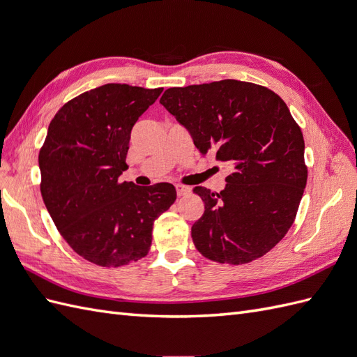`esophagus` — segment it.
<instances>
[{
    "mask_svg": "<svg viewBox=\"0 0 357 357\" xmlns=\"http://www.w3.org/2000/svg\"><path fill=\"white\" fill-rule=\"evenodd\" d=\"M176 190H177V195L178 197L186 195V193L190 192V189L188 186H183V185H176Z\"/></svg>",
    "mask_w": 357,
    "mask_h": 357,
    "instance_id": "34e87169",
    "label": "esophagus"
}]
</instances>
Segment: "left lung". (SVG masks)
Segmentation results:
<instances>
[{
    "label": "left lung",
    "mask_w": 357,
    "mask_h": 357,
    "mask_svg": "<svg viewBox=\"0 0 357 357\" xmlns=\"http://www.w3.org/2000/svg\"><path fill=\"white\" fill-rule=\"evenodd\" d=\"M160 104L202 155L232 167L225 190L193 188L205 207L192 226L198 252L232 265L268 253L290 229L307 185L304 137L286 102L264 86L228 79L169 88Z\"/></svg>",
    "instance_id": "obj_1"
}]
</instances>
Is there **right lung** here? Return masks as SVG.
Returning <instances> with one entry per match:
<instances>
[{"instance_id": "right-lung-1", "label": "right lung", "mask_w": 357, "mask_h": 357, "mask_svg": "<svg viewBox=\"0 0 357 357\" xmlns=\"http://www.w3.org/2000/svg\"><path fill=\"white\" fill-rule=\"evenodd\" d=\"M162 91L107 83L68 101L49 125L38 155L41 197L63 240L95 265L144 257L155 220L177 198L169 183L119 181L132 126Z\"/></svg>"}]
</instances>
